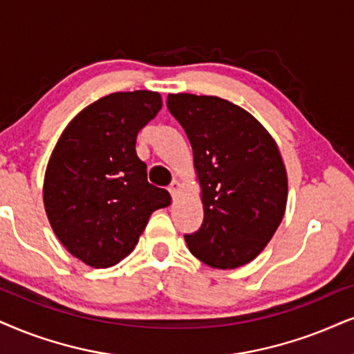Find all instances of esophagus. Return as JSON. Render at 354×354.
Returning a JSON list of instances; mask_svg holds the SVG:
<instances>
[{
	"label": "esophagus",
	"instance_id": "1",
	"mask_svg": "<svg viewBox=\"0 0 354 354\" xmlns=\"http://www.w3.org/2000/svg\"><path fill=\"white\" fill-rule=\"evenodd\" d=\"M178 190H180V182H178V180H172V184L169 185V192H170V195H172V198L177 197Z\"/></svg>",
	"mask_w": 354,
	"mask_h": 354
}]
</instances>
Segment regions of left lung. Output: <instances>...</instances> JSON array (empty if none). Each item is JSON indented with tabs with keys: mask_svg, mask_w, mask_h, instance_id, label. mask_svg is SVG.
I'll list each match as a JSON object with an SVG mask.
<instances>
[{
	"mask_svg": "<svg viewBox=\"0 0 354 354\" xmlns=\"http://www.w3.org/2000/svg\"><path fill=\"white\" fill-rule=\"evenodd\" d=\"M202 189L203 223L185 234L192 254L215 269L251 263L268 246L287 205V172L274 138L228 100L170 93Z\"/></svg>",
	"mask_w": 354,
	"mask_h": 354,
	"instance_id": "1",
	"label": "left lung"
}]
</instances>
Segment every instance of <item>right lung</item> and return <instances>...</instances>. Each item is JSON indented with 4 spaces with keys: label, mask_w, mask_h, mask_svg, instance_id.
<instances>
[{
    "label": "right lung",
    "mask_w": 354,
    "mask_h": 354,
    "mask_svg": "<svg viewBox=\"0 0 354 354\" xmlns=\"http://www.w3.org/2000/svg\"><path fill=\"white\" fill-rule=\"evenodd\" d=\"M162 108L157 91H118L88 104L60 134L44 176V208L59 241L91 268L134 250L167 190L147 182L136 136Z\"/></svg>",
    "instance_id": "right-lung-1"
}]
</instances>
